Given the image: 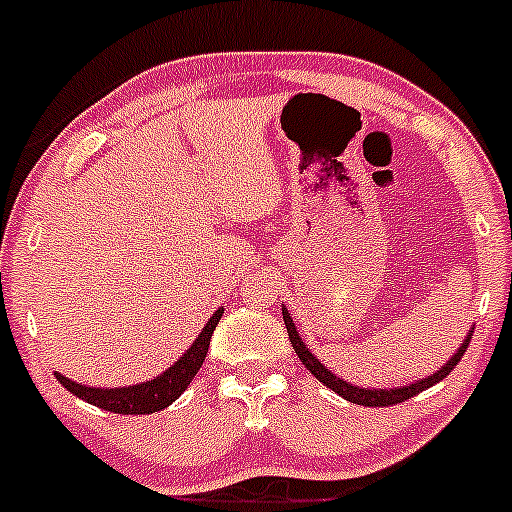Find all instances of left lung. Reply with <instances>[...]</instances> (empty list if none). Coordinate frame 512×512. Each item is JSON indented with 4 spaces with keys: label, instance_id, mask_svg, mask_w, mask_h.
Listing matches in <instances>:
<instances>
[{
    "label": "left lung",
    "instance_id": "8db88e82",
    "mask_svg": "<svg viewBox=\"0 0 512 512\" xmlns=\"http://www.w3.org/2000/svg\"><path fill=\"white\" fill-rule=\"evenodd\" d=\"M283 323H286L288 340H291L295 355H298L300 362H303V365L308 367L310 372H313V377L320 379V382H323L325 387H330V389H333V392L340 394L342 399H347V402H352V404H362V407H392V404L407 402V399L416 397V394L424 392V389L434 387L436 382H441V379H444L446 374H449L453 367H456L458 362H461L463 352H466L468 342H471V335H468L466 342H463V345L458 347L456 355H453L451 360L446 362V365L441 367L439 372H434V374H431V377H426V379H419V382L409 384V387H399V389H360V387H352V384L342 382L340 377H335L333 372H328L323 365H320L318 360H315L313 352H310L308 347L303 345V340H300L298 330H295L291 315H288L286 308H283Z\"/></svg>",
    "mask_w": 512,
    "mask_h": 512
}]
</instances>
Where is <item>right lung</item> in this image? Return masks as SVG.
Returning a JSON list of instances; mask_svg holds the SVG:
<instances>
[{
	"label": "right lung",
	"mask_w": 512,
	"mask_h": 512,
	"mask_svg": "<svg viewBox=\"0 0 512 512\" xmlns=\"http://www.w3.org/2000/svg\"><path fill=\"white\" fill-rule=\"evenodd\" d=\"M221 320V310L209 318V323L204 325V330L199 333L194 345L184 352L182 357L170 367L167 372H162L157 379H150L145 384H135V387H123V389H96L86 387V384H76L71 379H66L63 374L56 372V379L68 389L71 394H76L78 399L88 404H96L98 409L113 414H152L160 412V409L170 407L172 402L189 387V382L194 379V374L202 367L204 357H207L209 342H212V333Z\"/></svg>",
	"instance_id": "right-lung-1"
}]
</instances>
